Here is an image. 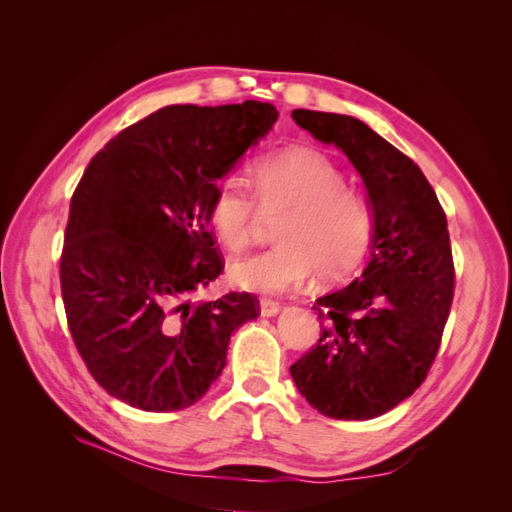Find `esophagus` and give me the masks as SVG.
Segmentation results:
<instances>
[{
	"label": "esophagus",
	"mask_w": 512,
	"mask_h": 512,
	"mask_svg": "<svg viewBox=\"0 0 512 512\" xmlns=\"http://www.w3.org/2000/svg\"><path fill=\"white\" fill-rule=\"evenodd\" d=\"M280 307H282V305L277 303V301H273V299H262V301H260V314L267 316V318H269V316H275L277 312H280Z\"/></svg>",
	"instance_id": "obj_1"
}]
</instances>
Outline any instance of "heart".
I'll use <instances>...</instances> for the list:
<instances>
[{
    "instance_id": "1",
    "label": "heart",
    "mask_w": 512,
    "mask_h": 512,
    "mask_svg": "<svg viewBox=\"0 0 512 512\" xmlns=\"http://www.w3.org/2000/svg\"><path fill=\"white\" fill-rule=\"evenodd\" d=\"M252 188L254 194L239 175H224L209 200V224L232 252L250 245L262 211H285L275 226L280 243L232 262V284L275 294L301 286L312 273L320 282H339L361 265L374 215L329 158L312 149L275 153L252 168Z\"/></svg>"
}]
</instances>
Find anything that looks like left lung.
Segmentation results:
<instances>
[{
    "label": "left lung",
    "mask_w": 512,
    "mask_h": 512,
    "mask_svg": "<svg viewBox=\"0 0 512 512\" xmlns=\"http://www.w3.org/2000/svg\"><path fill=\"white\" fill-rule=\"evenodd\" d=\"M292 119L359 170L374 237L361 277L316 299L320 339L290 374L320 414L363 421L410 397L436 361L455 294L446 213L423 170L363 121L305 108Z\"/></svg>",
    "instance_id": "left-lung-1"
}]
</instances>
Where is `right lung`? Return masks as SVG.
Listing matches in <instances>:
<instances>
[{"instance_id": "1", "label": "right lung", "mask_w": 512, "mask_h": 512, "mask_svg": "<svg viewBox=\"0 0 512 512\" xmlns=\"http://www.w3.org/2000/svg\"><path fill=\"white\" fill-rule=\"evenodd\" d=\"M277 121L269 102L173 104L119 132L70 200L59 262L68 329L102 389L147 412L183 410L260 314L250 292L188 301L224 271L213 185Z\"/></svg>"}]
</instances>
